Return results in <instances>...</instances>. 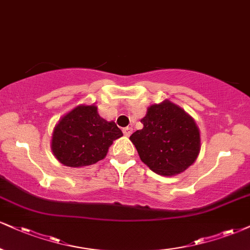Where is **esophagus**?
Segmentation results:
<instances>
[{
  "label": "esophagus",
  "mask_w": 250,
  "mask_h": 250,
  "mask_svg": "<svg viewBox=\"0 0 250 250\" xmlns=\"http://www.w3.org/2000/svg\"><path fill=\"white\" fill-rule=\"evenodd\" d=\"M131 133H133V129L130 127H127V128H123V134H125V136H130Z\"/></svg>",
  "instance_id": "34e87169"
}]
</instances>
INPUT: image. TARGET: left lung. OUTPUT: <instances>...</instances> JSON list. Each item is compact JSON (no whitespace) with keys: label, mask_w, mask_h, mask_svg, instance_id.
Segmentation results:
<instances>
[{"label":"left lung","mask_w":250,"mask_h":250,"mask_svg":"<svg viewBox=\"0 0 250 250\" xmlns=\"http://www.w3.org/2000/svg\"><path fill=\"white\" fill-rule=\"evenodd\" d=\"M141 122L143 128L130 141L150 170L172 176L194 163L200 150L199 130L182 108L170 101L152 104Z\"/></svg>","instance_id":"1"}]
</instances>
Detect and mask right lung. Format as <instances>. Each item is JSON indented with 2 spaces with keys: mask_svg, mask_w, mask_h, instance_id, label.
<instances>
[{
  "mask_svg": "<svg viewBox=\"0 0 250 250\" xmlns=\"http://www.w3.org/2000/svg\"><path fill=\"white\" fill-rule=\"evenodd\" d=\"M122 135L115 122L100 117L95 106H79L60 120L51 146L60 163L86 167L104 158L113 141Z\"/></svg>",
  "mask_w": 250,
  "mask_h": 250,
  "instance_id": "1",
  "label": "right lung"
}]
</instances>
